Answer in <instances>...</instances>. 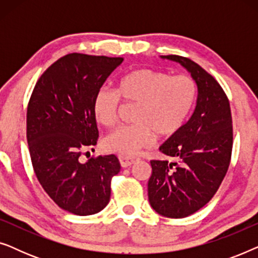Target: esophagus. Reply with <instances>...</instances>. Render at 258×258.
<instances>
[{
  "mask_svg": "<svg viewBox=\"0 0 258 258\" xmlns=\"http://www.w3.org/2000/svg\"><path fill=\"white\" fill-rule=\"evenodd\" d=\"M118 160H119V163L122 165V168H128L136 162V158L126 157V156H118Z\"/></svg>",
  "mask_w": 258,
  "mask_h": 258,
  "instance_id": "obj_1",
  "label": "esophagus"
}]
</instances>
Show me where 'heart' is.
Instances as JSON below:
<instances>
[{"label": "heart", "instance_id": "b5f03b06", "mask_svg": "<svg viewBox=\"0 0 258 258\" xmlns=\"http://www.w3.org/2000/svg\"><path fill=\"white\" fill-rule=\"evenodd\" d=\"M197 87L191 77L170 76L155 69H136L126 73L116 83V93L98 90L94 97L93 112L98 124L111 128L117 121L119 97L139 104L136 124L119 126L103 140L105 150L134 156L154 143L156 134L170 137L184 124L195 104Z\"/></svg>", "mask_w": 258, "mask_h": 258}]
</instances>
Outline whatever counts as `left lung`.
Segmentation results:
<instances>
[{"instance_id":"8db88e82","label":"left lung","mask_w":258,"mask_h":258,"mask_svg":"<svg viewBox=\"0 0 258 258\" xmlns=\"http://www.w3.org/2000/svg\"><path fill=\"white\" fill-rule=\"evenodd\" d=\"M161 58L184 67L197 86L191 117L160 147L174 161H150L153 174L148 182L151 208L162 216L183 218L213 199L227 174L232 149L231 111L223 89L202 67L177 55Z\"/></svg>"}]
</instances>
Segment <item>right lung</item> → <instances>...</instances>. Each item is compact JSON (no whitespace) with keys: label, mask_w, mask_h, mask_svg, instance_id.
<instances>
[{"label":"right lung","mask_w":258,"mask_h":258,"mask_svg":"<svg viewBox=\"0 0 258 258\" xmlns=\"http://www.w3.org/2000/svg\"><path fill=\"white\" fill-rule=\"evenodd\" d=\"M122 57L68 54L43 73L27 110V140L34 171L50 199L63 210L88 216L110 200V182L121 165L115 155L80 156L96 146L94 97Z\"/></svg>","instance_id":"1"}]
</instances>
